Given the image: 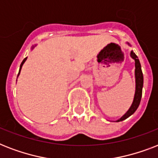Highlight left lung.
Wrapping results in <instances>:
<instances>
[{"label": "left lung", "mask_w": 158, "mask_h": 158, "mask_svg": "<svg viewBox=\"0 0 158 158\" xmlns=\"http://www.w3.org/2000/svg\"><path fill=\"white\" fill-rule=\"evenodd\" d=\"M130 56L133 59L135 60V82H136V89H135V95L134 102H133L132 106H130L127 112L120 118V120L117 121H122L125 120L126 118L135 113V111L137 110V108L139 106L141 98H142V90H143V72L141 69V64H140L139 60L138 59V56L135 55L134 52H131Z\"/></svg>", "instance_id": "8db88e82"}]
</instances>
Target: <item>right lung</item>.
I'll return each mask as SVG.
<instances>
[{
  "label": "right lung",
  "instance_id": "obj_1",
  "mask_svg": "<svg viewBox=\"0 0 158 158\" xmlns=\"http://www.w3.org/2000/svg\"><path fill=\"white\" fill-rule=\"evenodd\" d=\"M26 60H27V57H26V58H24V59H23V61H22V63H21V64H20V68H19V74H18V76H19V73H20V69H21V68H22V65H23V63H24V62H25Z\"/></svg>",
  "mask_w": 158,
  "mask_h": 158
}]
</instances>
